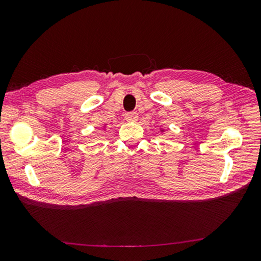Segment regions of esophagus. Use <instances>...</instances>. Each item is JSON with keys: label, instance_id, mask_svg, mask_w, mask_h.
I'll use <instances>...</instances> for the list:
<instances>
[{"label": "esophagus", "instance_id": "obj_1", "mask_svg": "<svg viewBox=\"0 0 261 261\" xmlns=\"http://www.w3.org/2000/svg\"><path fill=\"white\" fill-rule=\"evenodd\" d=\"M125 120L127 122H137L138 121V114H137L136 112L127 113V114H125Z\"/></svg>", "mask_w": 261, "mask_h": 261}]
</instances>
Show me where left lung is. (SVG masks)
I'll return each mask as SVG.
<instances>
[{"label": "left lung", "instance_id": "1", "mask_svg": "<svg viewBox=\"0 0 261 261\" xmlns=\"http://www.w3.org/2000/svg\"><path fill=\"white\" fill-rule=\"evenodd\" d=\"M160 131L161 132H165V129H162V127H160Z\"/></svg>", "mask_w": 261, "mask_h": 261}]
</instances>
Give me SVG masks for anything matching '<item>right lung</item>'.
Instances as JSON below:
<instances>
[{
  "instance_id": "1",
  "label": "right lung",
  "mask_w": 261,
  "mask_h": 261,
  "mask_svg": "<svg viewBox=\"0 0 261 261\" xmlns=\"http://www.w3.org/2000/svg\"><path fill=\"white\" fill-rule=\"evenodd\" d=\"M105 127H106V125H105Z\"/></svg>"
}]
</instances>
